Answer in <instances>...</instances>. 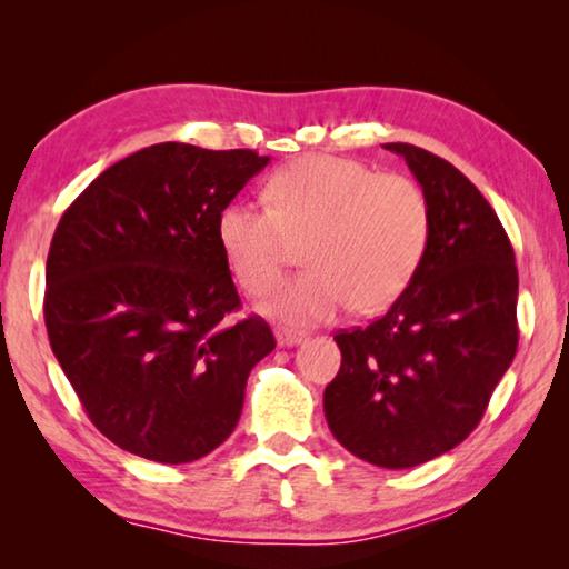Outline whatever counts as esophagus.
I'll list each match as a JSON object with an SVG mask.
<instances>
[{"label": "esophagus", "mask_w": 569, "mask_h": 569, "mask_svg": "<svg viewBox=\"0 0 569 569\" xmlns=\"http://www.w3.org/2000/svg\"><path fill=\"white\" fill-rule=\"evenodd\" d=\"M276 341H278V346H298V343L306 341V336L298 333V331L278 329V331H276Z\"/></svg>", "instance_id": "esophagus-1"}]
</instances>
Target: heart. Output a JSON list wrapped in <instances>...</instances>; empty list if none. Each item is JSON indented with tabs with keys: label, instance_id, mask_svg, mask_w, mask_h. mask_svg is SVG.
Masks as SVG:
<instances>
[{
	"label": "heart",
	"instance_id": "obj_1",
	"mask_svg": "<svg viewBox=\"0 0 569 569\" xmlns=\"http://www.w3.org/2000/svg\"><path fill=\"white\" fill-rule=\"evenodd\" d=\"M268 203H228L218 216V240L236 281L256 296L280 274L287 238L312 233L309 271L270 284L258 303L288 326L326 323L349 306L381 311L403 293L427 250L423 190L359 160L298 158L268 182Z\"/></svg>",
	"mask_w": 569,
	"mask_h": 569
}]
</instances>
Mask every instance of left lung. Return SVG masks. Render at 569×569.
<instances>
[{
	"label": "left lung",
	"mask_w": 569,
	"mask_h": 569,
	"mask_svg": "<svg viewBox=\"0 0 569 569\" xmlns=\"http://www.w3.org/2000/svg\"><path fill=\"white\" fill-rule=\"evenodd\" d=\"M407 160L429 203L417 273L387 313L341 331V369L323 411L341 447L369 465L409 469L461 445L517 353L515 250L485 196L435 152Z\"/></svg>",
	"instance_id": "8db88e82"
}]
</instances>
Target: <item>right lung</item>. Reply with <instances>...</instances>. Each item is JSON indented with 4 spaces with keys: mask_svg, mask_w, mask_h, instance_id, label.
<instances>
[{
    "mask_svg": "<svg viewBox=\"0 0 569 569\" xmlns=\"http://www.w3.org/2000/svg\"><path fill=\"white\" fill-rule=\"evenodd\" d=\"M271 158L158 142L100 172L47 256L52 353L104 437L188 465L233 435L253 366L276 349L240 306L218 216Z\"/></svg>",
    "mask_w": 569,
    "mask_h": 569,
    "instance_id": "right-lung-1",
    "label": "right lung"
}]
</instances>
